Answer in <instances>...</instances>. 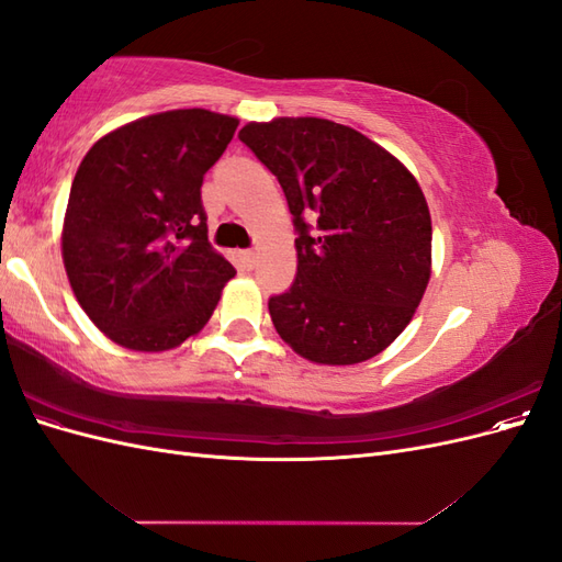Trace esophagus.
Wrapping results in <instances>:
<instances>
[{"instance_id":"1","label":"esophagus","mask_w":562,"mask_h":562,"mask_svg":"<svg viewBox=\"0 0 562 562\" xmlns=\"http://www.w3.org/2000/svg\"><path fill=\"white\" fill-rule=\"evenodd\" d=\"M241 260H244V265H246L248 269H252V267H255V260H258V255H255V250H244V252H241Z\"/></svg>"}]
</instances>
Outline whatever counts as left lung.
<instances>
[{
    "label": "left lung",
    "instance_id": "obj_1",
    "mask_svg": "<svg viewBox=\"0 0 562 562\" xmlns=\"http://www.w3.org/2000/svg\"><path fill=\"white\" fill-rule=\"evenodd\" d=\"M283 187L297 271L269 316L283 342L318 366L384 351L413 321L431 277V215L415 176L368 135L318 116L239 131Z\"/></svg>",
    "mask_w": 562,
    "mask_h": 562
}]
</instances>
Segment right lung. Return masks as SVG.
Here are the masks:
<instances>
[{
	"label": "right lung",
	"instance_id": "obj_1",
	"mask_svg": "<svg viewBox=\"0 0 562 562\" xmlns=\"http://www.w3.org/2000/svg\"><path fill=\"white\" fill-rule=\"evenodd\" d=\"M239 119L168 110L105 133L81 159L60 248L81 310L114 345L168 351L213 316L236 274L209 241L201 182Z\"/></svg>",
	"mask_w": 562,
	"mask_h": 562
}]
</instances>
